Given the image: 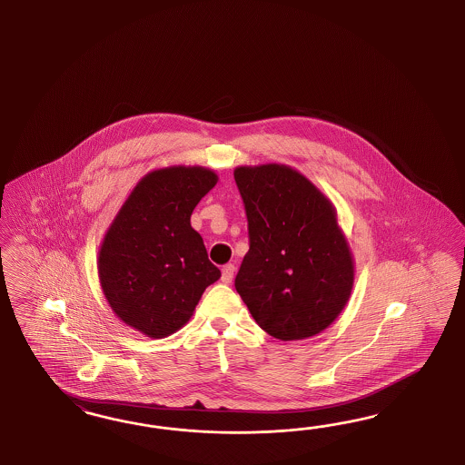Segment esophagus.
Here are the masks:
<instances>
[{"label": "esophagus", "mask_w": 465, "mask_h": 465, "mask_svg": "<svg viewBox=\"0 0 465 465\" xmlns=\"http://www.w3.org/2000/svg\"><path fill=\"white\" fill-rule=\"evenodd\" d=\"M235 266L233 264H226V266H223V271H222V282H232V280H233V276H235Z\"/></svg>", "instance_id": "obj_1"}]
</instances>
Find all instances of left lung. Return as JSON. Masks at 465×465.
<instances>
[{"mask_svg":"<svg viewBox=\"0 0 465 465\" xmlns=\"http://www.w3.org/2000/svg\"><path fill=\"white\" fill-rule=\"evenodd\" d=\"M249 252L235 288L253 321L282 341L307 339L338 319L354 264L336 208L300 172L268 163L237 167Z\"/></svg>","mask_w":465,"mask_h":465,"instance_id":"obj_1","label":"left lung"}]
</instances>
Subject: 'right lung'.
<instances>
[{"instance_id":"add662e5","label":"right lung","mask_w":465,"mask_h":465,"mask_svg":"<svg viewBox=\"0 0 465 465\" xmlns=\"http://www.w3.org/2000/svg\"><path fill=\"white\" fill-rule=\"evenodd\" d=\"M218 183L204 167L146 173L109 226L99 252L102 292L114 313L153 339L187 324L222 272L191 226L197 203Z\"/></svg>"}]
</instances>
